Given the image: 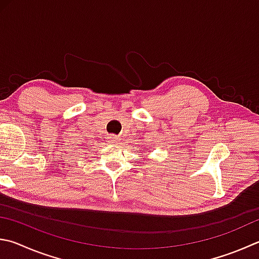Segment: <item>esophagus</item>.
Listing matches in <instances>:
<instances>
[{
	"mask_svg": "<svg viewBox=\"0 0 259 259\" xmlns=\"http://www.w3.org/2000/svg\"><path fill=\"white\" fill-rule=\"evenodd\" d=\"M109 140L112 144H120L121 143V138L119 137V136H110Z\"/></svg>",
	"mask_w": 259,
	"mask_h": 259,
	"instance_id": "obj_1",
	"label": "esophagus"
}]
</instances>
